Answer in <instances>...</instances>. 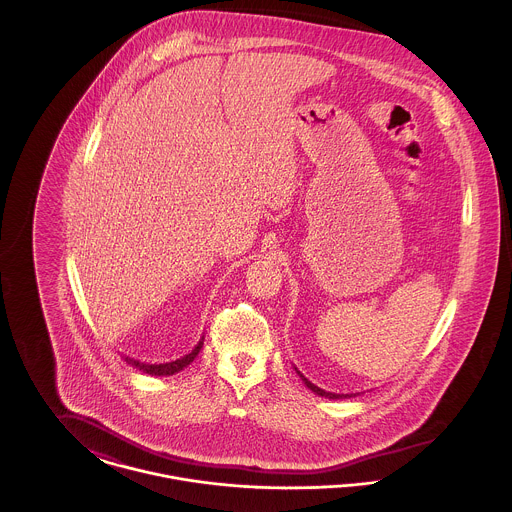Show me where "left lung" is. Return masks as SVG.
<instances>
[{
	"label": "left lung",
	"mask_w": 512,
	"mask_h": 512,
	"mask_svg": "<svg viewBox=\"0 0 512 512\" xmlns=\"http://www.w3.org/2000/svg\"><path fill=\"white\" fill-rule=\"evenodd\" d=\"M297 374H299V376H301V380H303V382H305V386H307V388H309V390H313L315 391V393H317V395H322V397H328V399H347V397H355V395H353V393H345V395H343V393H330V391H324V390H320V388H318V386H315V384H311V382H309V380H307V378H305V376H303V374H301V372H299V370H297Z\"/></svg>",
	"instance_id": "left-lung-1"
}]
</instances>
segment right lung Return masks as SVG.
<instances>
[{"mask_svg":"<svg viewBox=\"0 0 512 512\" xmlns=\"http://www.w3.org/2000/svg\"><path fill=\"white\" fill-rule=\"evenodd\" d=\"M201 347H203V340L195 345L192 353H188V355H184L182 359H176V361H172V363H163V365H146V363L134 361V359H130V357H126V363L140 368L142 372L151 374V376H172V374H176V372H180L182 368H186V366L190 365L195 357H197V353H199Z\"/></svg>","mask_w":512,"mask_h":512,"instance_id":"obj_1","label":"right lung"}]
</instances>
